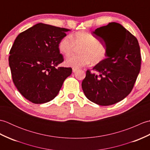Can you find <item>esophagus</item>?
<instances>
[{
  "mask_svg": "<svg viewBox=\"0 0 150 150\" xmlns=\"http://www.w3.org/2000/svg\"><path fill=\"white\" fill-rule=\"evenodd\" d=\"M78 70V68H73V72H76Z\"/></svg>",
  "mask_w": 150,
  "mask_h": 150,
  "instance_id": "1",
  "label": "esophagus"
}]
</instances>
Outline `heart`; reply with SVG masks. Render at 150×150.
I'll list each match as a JSON object with an SVG mask.
<instances>
[{
  "mask_svg": "<svg viewBox=\"0 0 150 150\" xmlns=\"http://www.w3.org/2000/svg\"><path fill=\"white\" fill-rule=\"evenodd\" d=\"M76 47H80L79 55L68 57L66 64L73 68H81L90 64L101 62L107 57V50L103 44L98 42L97 38L88 31H78L71 35H66L60 39L58 49L62 55L68 57Z\"/></svg>",
  "mask_w": 150,
  "mask_h": 150,
  "instance_id": "1",
  "label": "heart"
}]
</instances>
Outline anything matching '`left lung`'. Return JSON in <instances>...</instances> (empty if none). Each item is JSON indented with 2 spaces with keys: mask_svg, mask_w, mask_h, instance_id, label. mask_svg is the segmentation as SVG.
I'll return each instance as SVG.
<instances>
[{
  "mask_svg": "<svg viewBox=\"0 0 150 150\" xmlns=\"http://www.w3.org/2000/svg\"><path fill=\"white\" fill-rule=\"evenodd\" d=\"M106 46L107 57L86 71L82 88L88 99L100 106L123 100L133 90L141 70V55L137 38L122 25L111 22L93 32Z\"/></svg>",
  "mask_w": 150,
  "mask_h": 150,
  "instance_id": "1",
  "label": "left lung"
}]
</instances>
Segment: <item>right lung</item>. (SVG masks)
Instances as JSON below:
<instances>
[{"label":"right lung","mask_w":150,"mask_h":150,"mask_svg":"<svg viewBox=\"0 0 150 150\" xmlns=\"http://www.w3.org/2000/svg\"><path fill=\"white\" fill-rule=\"evenodd\" d=\"M68 29L39 23L21 33L9 51L12 80L21 94L34 104L53 100L71 68L59 67L64 57L59 40Z\"/></svg>","instance_id":"1"}]
</instances>
